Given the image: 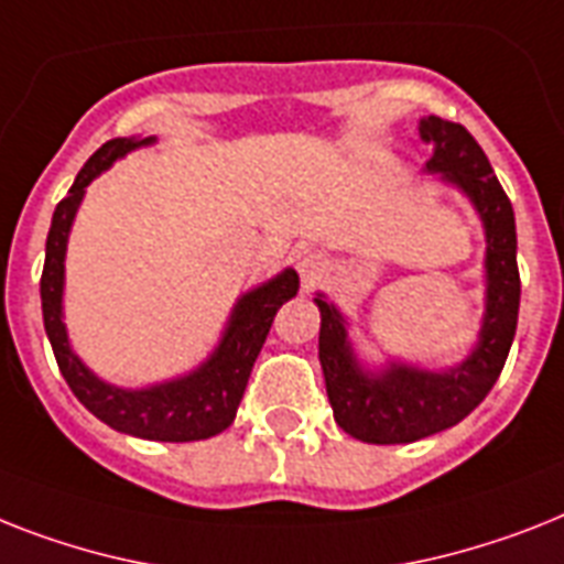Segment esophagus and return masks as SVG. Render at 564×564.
<instances>
[{"instance_id":"obj_1","label":"esophagus","mask_w":564,"mask_h":564,"mask_svg":"<svg viewBox=\"0 0 564 564\" xmlns=\"http://www.w3.org/2000/svg\"><path fill=\"white\" fill-rule=\"evenodd\" d=\"M295 269L301 272L304 281H315V278H322V272L327 269V258H324L318 249L301 246V249H295Z\"/></svg>"}]
</instances>
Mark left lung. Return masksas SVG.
<instances>
[{
    "label": "left lung",
    "mask_w": 564,
    "mask_h": 564,
    "mask_svg": "<svg viewBox=\"0 0 564 564\" xmlns=\"http://www.w3.org/2000/svg\"><path fill=\"white\" fill-rule=\"evenodd\" d=\"M420 139L432 144L425 173H441L443 182L469 196L487 237V304L473 354L446 370H425L388 361L382 370H365L347 338L345 315L318 295L322 359L327 397L336 423L361 443H414L460 423L484 402L501 377L519 322V263H516V217L505 187L492 173L487 153L466 127L441 118L420 121Z\"/></svg>",
    "instance_id": "8db88e82"
}]
</instances>
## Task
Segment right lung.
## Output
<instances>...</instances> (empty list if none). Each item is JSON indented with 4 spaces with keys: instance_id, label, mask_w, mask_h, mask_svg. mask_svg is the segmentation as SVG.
Listing matches in <instances>:
<instances>
[{
    "instance_id": "obj_1",
    "label": "right lung",
    "mask_w": 564,
    "mask_h": 564,
    "mask_svg": "<svg viewBox=\"0 0 564 564\" xmlns=\"http://www.w3.org/2000/svg\"><path fill=\"white\" fill-rule=\"evenodd\" d=\"M148 139H112L107 141L89 162L80 167L75 185L68 187L54 208L48 240H45V267L40 278V297H43V322L59 373L68 382L72 393L84 402L100 423L116 432L162 443L205 441L226 432L235 423L237 405L249 386L251 368L260 347L267 341L269 327L283 301L297 295V272L283 269L272 281L260 283L258 290L237 297L226 333L214 347V354L185 377L159 382L150 388H118L98 379L68 345L66 324H63V281H66V242L75 214L84 203L86 185L100 176L116 159L153 144Z\"/></svg>"
}]
</instances>
